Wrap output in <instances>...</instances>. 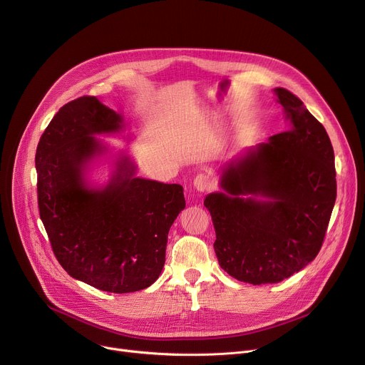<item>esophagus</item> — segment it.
I'll return each instance as SVG.
<instances>
[{
	"instance_id": "34e87169",
	"label": "esophagus",
	"mask_w": 365,
	"mask_h": 365,
	"mask_svg": "<svg viewBox=\"0 0 365 365\" xmlns=\"http://www.w3.org/2000/svg\"><path fill=\"white\" fill-rule=\"evenodd\" d=\"M211 178L208 175H198L195 179H193V187H195L198 192H204L208 190L211 187Z\"/></svg>"
}]
</instances>
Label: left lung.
<instances>
[{
    "label": "left lung",
    "mask_w": 365,
    "mask_h": 365,
    "mask_svg": "<svg viewBox=\"0 0 365 365\" xmlns=\"http://www.w3.org/2000/svg\"><path fill=\"white\" fill-rule=\"evenodd\" d=\"M289 129L229 163L225 192L207 195L222 269L251 283H279L322 250L336 201L334 153L320 121L284 88L274 89Z\"/></svg>",
    "instance_id": "1"
}]
</instances>
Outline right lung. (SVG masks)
<instances>
[{"label": "right lung", "instance_id": "add662e5", "mask_svg": "<svg viewBox=\"0 0 365 365\" xmlns=\"http://www.w3.org/2000/svg\"><path fill=\"white\" fill-rule=\"evenodd\" d=\"M121 128L120 114L81 96L58 110L35 155L39 215L56 258L71 277L113 294L158 279L168 230L186 205L180 185L136 178L126 155L106 187L85 185V165L104 150L95 135Z\"/></svg>", "mask_w": 365, "mask_h": 365}]
</instances>
